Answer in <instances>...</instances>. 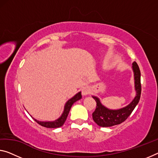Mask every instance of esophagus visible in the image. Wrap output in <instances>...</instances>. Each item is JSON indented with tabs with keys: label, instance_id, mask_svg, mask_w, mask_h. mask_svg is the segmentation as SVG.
<instances>
[{
	"label": "esophagus",
	"instance_id": "34e87169",
	"mask_svg": "<svg viewBox=\"0 0 158 158\" xmlns=\"http://www.w3.org/2000/svg\"><path fill=\"white\" fill-rule=\"evenodd\" d=\"M90 93V89L88 87H85L82 89V94L84 96H86L87 94Z\"/></svg>",
	"mask_w": 158,
	"mask_h": 158
}]
</instances>
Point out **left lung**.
<instances>
[{
    "label": "left lung",
    "mask_w": 158,
    "mask_h": 158,
    "mask_svg": "<svg viewBox=\"0 0 158 158\" xmlns=\"http://www.w3.org/2000/svg\"><path fill=\"white\" fill-rule=\"evenodd\" d=\"M132 65L136 95L129 104L119 110H110L101 103L98 97L93 96L97 103L95 110L93 113V118L94 122L99 127H110L120 124L127 119L139 102L140 94H141L140 71L136 62H133Z\"/></svg>",
    "instance_id": "8db88e82"
}]
</instances>
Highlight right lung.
Returning <instances> with one entry per match:
<instances>
[{
  "mask_svg": "<svg viewBox=\"0 0 158 158\" xmlns=\"http://www.w3.org/2000/svg\"><path fill=\"white\" fill-rule=\"evenodd\" d=\"M82 98V95H81V92H79L78 93H77L76 95L73 97L72 98H71L69 99V101L67 102L65 104L64 106V112H63L62 115L60 116V117L58 118V119L53 121H38L35 118H34L36 122L38 123L39 124L42 126L46 128H59L60 127H62L64 125V123H65V120H66L67 116L69 115V113L70 111V110H71V106L73 103L76 102V101L79 100ZM32 117V116H31Z\"/></svg>",
  "mask_w": 158,
  "mask_h": 158,
  "instance_id": "right-lung-1",
  "label": "right lung"
}]
</instances>
